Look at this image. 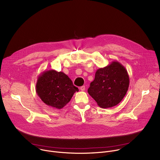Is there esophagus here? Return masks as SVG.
<instances>
[{"instance_id":"1","label":"esophagus","mask_w":160,"mask_h":160,"mask_svg":"<svg viewBox=\"0 0 160 160\" xmlns=\"http://www.w3.org/2000/svg\"><path fill=\"white\" fill-rule=\"evenodd\" d=\"M80 89L82 91H84L85 89V87L84 85H83V86H82V87H80Z\"/></svg>"}]
</instances>
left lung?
Segmentation results:
<instances>
[{
	"label": "left lung",
	"mask_w": 160,
	"mask_h": 160,
	"mask_svg": "<svg viewBox=\"0 0 160 160\" xmlns=\"http://www.w3.org/2000/svg\"><path fill=\"white\" fill-rule=\"evenodd\" d=\"M129 87V76L125 68L114 61L98 69L90 84L88 93L102 108L117 106L123 99Z\"/></svg>",
	"instance_id": "obj_1"
}]
</instances>
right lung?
I'll list each match as a JSON object with an SVG mask.
<instances>
[{
	"instance_id": "right-lung-1",
	"label": "right lung",
	"mask_w": 160,
	"mask_h": 160,
	"mask_svg": "<svg viewBox=\"0 0 160 160\" xmlns=\"http://www.w3.org/2000/svg\"><path fill=\"white\" fill-rule=\"evenodd\" d=\"M78 88L65 73L54 70L44 71L38 77L36 92L49 106L61 109L69 102Z\"/></svg>"
}]
</instances>
